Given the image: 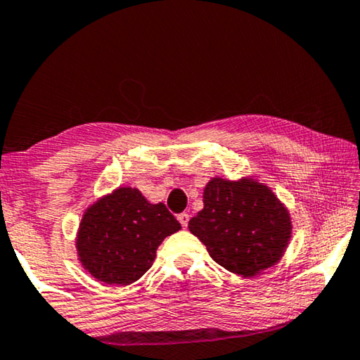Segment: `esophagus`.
<instances>
[{"mask_svg":"<svg viewBox=\"0 0 360 360\" xmlns=\"http://www.w3.org/2000/svg\"><path fill=\"white\" fill-rule=\"evenodd\" d=\"M188 219H190V214L188 213L179 214V221H180V224L184 226V228H186V226H188Z\"/></svg>","mask_w":360,"mask_h":360,"instance_id":"obj_1","label":"esophagus"}]
</instances>
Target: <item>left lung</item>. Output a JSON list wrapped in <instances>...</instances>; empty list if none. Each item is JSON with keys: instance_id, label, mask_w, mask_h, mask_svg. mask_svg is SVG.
Here are the masks:
<instances>
[{"instance_id": "1", "label": "left lung", "mask_w": 360, "mask_h": 360, "mask_svg": "<svg viewBox=\"0 0 360 360\" xmlns=\"http://www.w3.org/2000/svg\"><path fill=\"white\" fill-rule=\"evenodd\" d=\"M188 229L229 272L254 277L283 257L292 239V216L272 188L254 176H213L203 190V210Z\"/></svg>"}]
</instances>
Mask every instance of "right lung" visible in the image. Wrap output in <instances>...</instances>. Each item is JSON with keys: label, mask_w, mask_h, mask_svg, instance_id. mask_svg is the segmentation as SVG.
Wrapping results in <instances>:
<instances>
[{"label": "right lung", "mask_w": 360, "mask_h": 360, "mask_svg": "<svg viewBox=\"0 0 360 360\" xmlns=\"http://www.w3.org/2000/svg\"><path fill=\"white\" fill-rule=\"evenodd\" d=\"M180 229L164 203H150L132 186H117L83 211L77 259L98 282L126 287L152 267L162 240Z\"/></svg>", "instance_id": "add662e5"}]
</instances>
